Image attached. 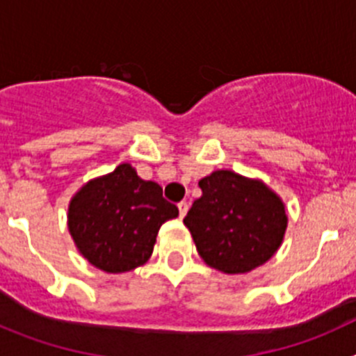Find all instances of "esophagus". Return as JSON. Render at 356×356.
Here are the masks:
<instances>
[{"mask_svg": "<svg viewBox=\"0 0 356 356\" xmlns=\"http://www.w3.org/2000/svg\"><path fill=\"white\" fill-rule=\"evenodd\" d=\"M178 210H180V217H185V213L188 212L187 201H181V203H178Z\"/></svg>", "mask_w": 356, "mask_h": 356, "instance_id": "esophagus-1", "label": "esophagus"}]
</instances>
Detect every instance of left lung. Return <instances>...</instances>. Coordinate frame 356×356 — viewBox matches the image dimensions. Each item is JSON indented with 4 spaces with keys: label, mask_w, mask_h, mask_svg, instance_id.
Instances as JSON below:
<instances>
[{
    "label": "left lung",
    "mask_w": 356,
    "mask_h": 356,
    "mask_svg": "<svg viewBox=\"0 0 356 356\" xmlns=\"http://www.w3.org/2000/svg\"><path fill=\"white\" fill-rule=\"evenodd\" d=\"M201 197L184 219L207 266L242 275L262 266L278 251L287 213L264 181L234 171H213L200 180Z\"/></svg>",
    "instance_id": "1"
}]
</instances>
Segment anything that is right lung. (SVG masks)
I'll list each match as a JSON object with an SVG mask.
<instances>
[{
  "mask_svg": "<svg viewBox=\"0 0 356 356\" xmlns=\"http://www.w3.org/2000/svg\"><path fill=\"white\" fill-rule=\"evenodd\" d=\"M178 217L162 187L130 163L87 181L69 203L67 226L83 259L105 273H127L153 253L160 226Z\"/></svg>",
  "mask_w": 356,
  "mask_h": 356,
  "instance_id": "right-lung-1",
  "label": "right lung"
}]
</instances>
